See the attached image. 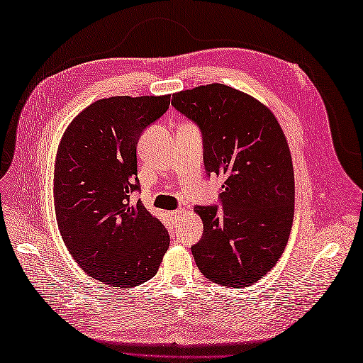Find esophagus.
Instances as JSON below:
<instances>
[{
	"label": "esophagus",
	"instance_id": "obj_1",
	"mask_svg": "<svg viewBox=\"0 0 363 363\" xmlns=\"http://www.w3.org/2000/svg\"><path fill=\"white\" fill-rule=\"evenodd\" d=\"M168 215H169V218H171V221H172V223H177L179 219L184 215V211H182V208H180V211H172V212H169Z\"/></svg>",
	"mask_w": 363,
	"mask_h": 363
}]
</instances>
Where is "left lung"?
<instances>
[{
	"instance_id": "left-lung-1",
	"label": "left lung",
	"mask_w": 363,
	"mask_h": 363,
	"mask_svg": "<svg viewBox=\"0 0 363 363\" xmlns=\"http://www.w3.org/2000/svg\"><path fill=\"white\" fill-rule=\"evenodd\" d=\"M172 106L203 133L206 171L224 177L216 207L195 206L203 238L192 247L203 276L247 288L276 267L294 221V168L286 136L255 96L212 83L172 95Z\"/></svg>"
}]
</instances>
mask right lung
I'll list each match as a JSON object with an SVG mask.
<instances>
[{
  "instance_id": "add662e5",
  "label": "right lung",
  "mask_w": 363,
  "mask_h": 363,
  "mask_svg": "<svg viewBox=\"0 0 363 363\" xmlns=\"http://www.w3.org/2000/svg\"><path fill=\"white\" fill-rule=\"evenodd\" d=\"M171 95L101 98L77 115L54 164V208L72 259L95 280L131 288L156 276L167 228L140 200L136 145L169 107Z\"/></svg>"
}]
</instances>
